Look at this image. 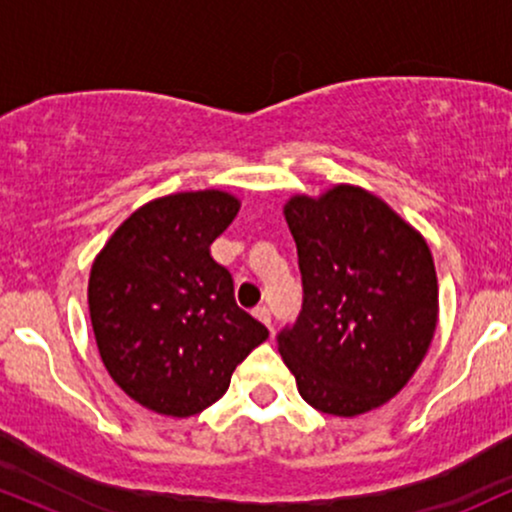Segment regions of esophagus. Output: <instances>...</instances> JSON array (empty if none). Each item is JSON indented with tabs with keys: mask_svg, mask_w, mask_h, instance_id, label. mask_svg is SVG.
<instances>
[{
	"mask_svg": "<svg viewBox=\"0 0 512 512\" xmlns=\"http://www.w3.org/2000/svg\"><path fill=\"white\" fill-rule=\"evenodd\" d=\"M255 317H257V320H260V322H264V325H267L269 330H272V313H269L267 305H257V308H255Z\"/></svg>",
	"mask_w": 512,
	"mask_h": 512,
	"instance_id": "esophagus-1",
	"label": "esophagus"
}]
</instances>
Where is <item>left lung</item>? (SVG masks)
<instances>
[{
    "instance_id": "8db88e82",
    "label": "left lung",
    "mask_w": 512,
    "mask_h": 512,
    "mask_svg": "<svg viewBox=\"0 0 512 512\" xmlns=\"http://www.w3.org/2000/svg\"><path fill=\"white\" fill-rule=\"evenodd\" d=\"M303 308L276 334L298 392L322 414L356 416L392 399L424 361L438 322L426 240L383 199L337 185L284 209Z\"/></svg>"
}]
</instances>
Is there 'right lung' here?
<instances>
[{"mask_svg":"<svg viewBox=\"0 0 512 512\" xmlns=\"http://www.w3.org/2000/svg\"><path fill=\"white\" fill-rule=\"evenodd\" d=\"M238 199L180 192L144 204L91 267L88 310L110 378L142 407L192 416L231 385L269 330L233 298V276L209 245L236 219Z\"/></svg>","mask_w":512,"mask_h":512,"instance_id":"add662e5","label":"right lung"}]
</instances>
